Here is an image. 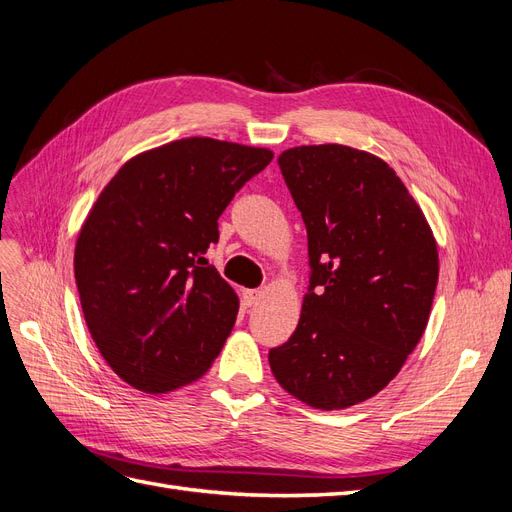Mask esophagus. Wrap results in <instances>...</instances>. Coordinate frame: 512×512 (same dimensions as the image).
<instances>
[{
    "instance_id": "obj_1",
    "label": "esophagus",
    "mask_w": 512,
    "mask_h": 512,
    "mask_svg": "<svg viewBox=\"0 0 512 512\" xmlns=\"http://www.w3.org/2000/svg\"><path fill=\"white\" fill-rule=\"evenodd\" d=\"M262 298V292L260 290H243V305L245 307H252L256 305Z\"/></svg>"
}]
</instances>
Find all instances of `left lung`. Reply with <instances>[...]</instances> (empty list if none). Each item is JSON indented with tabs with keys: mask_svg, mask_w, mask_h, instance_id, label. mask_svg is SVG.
<instances>
[{
	"mask_svg": "<svg viewBox=\"0 0 512 512\" xmlns=\"http://www.w3.org/2000/svg\"><path fill=\"white\" fill-rule=\"evenodd\" d=\"M277 163L307 228L311 273L301 320L269 364L309 407H354L398 375L428 326L436 241L407 186L373 154L301 146Z\"/></svg>",
	"mask_w": 512,
	"mask_h": 512,
	"instance_id": "left-lung-1",
	"label": "left lung"
}]
</instances>
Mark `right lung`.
<instances>
[{"instance_id": "add662e5", "label": "right lung", "mask_w": 512, "mask_h": 512, "mask_svg": "<svg viewBox=\"0 0 512 512\" xmlns=\"http://www.w3.org/2000/svg\"><path fill=\"white\" fill-rule=\"evenodd\" d=\"M273 152L188 137L137 154L103 188L74 254L88 332L146 394L197 381L231 334L239 298L205 254L218 218Z\"/></svg>"}]
</instances>
